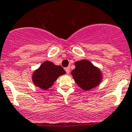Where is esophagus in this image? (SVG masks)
<instances>
[{
	"label": "esophagus",
	"instance_id": "esophagus-1",
	"mask_svg": "<svg viewBox=\"0 0 132 132\" xmlns=\"http://www.w3.org/2000/svg\"><path fill=\"white\" fill-rule=\"evenodd\" d=\"M65 69V71H66V72L67 74H68L70 72V68L69 67H66V68H64Z\"/></svg>",
	"mask_w": 132,
	"mask_h": 132
}]
</instances>
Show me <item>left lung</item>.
I'll use <instances>...</instances> for the list:
<instances>
[{"instance_id":"obj_1","label":"left lung","mask_w":132,"mask_h":132,"mask_svg":"<svg viewBox=\"0 0 132 132\" xmlns=\"http://www.w3.org/2000/svg\"><path fill=\"white\" fill-rule=\"evenodd\" d=\"M76 68L71 72L75 81L83 90L88 91L100 84L102 74L100 70L88 60L75 62Z\"/></svg>"}]
</instances>
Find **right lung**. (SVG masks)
I'll return each mask as SVG.
<instances>
[{"mask_svg":"<svg viewBox=\"0 0 132 132\" xmlns=\"http://www.w3.org/2000/svg\"><path fill=\"white\" fill-rule=\"evenodd\" d=\"M66 72L60 66H56L51 62L46 61L40 68L34 72L33 83L43 89H47L53 85L56 79Z\"/></svg>","mask_w":132,"mask_h":132,"instance_id":"1","label":"right lung"}]
</instances>
